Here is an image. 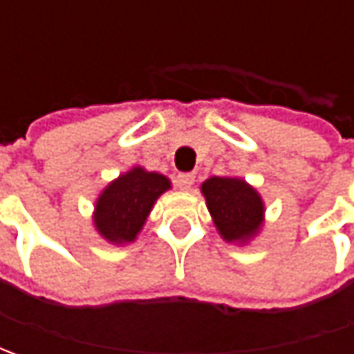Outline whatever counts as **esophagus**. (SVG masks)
Masks as SVG:
<instances>
[{
  "label": "esophagus",
  "instance_id": "1",
  "mask_svg": "<svg viewBox=\"0 0 354 354\" xmlns=\"http://www.w3.org/2000/svg\"><path fill=\"white\" fill-rule=\"evenodd\" d=\"M195 183V173H179L177 175V187L183 189V191H189Z\"/></svg>",
  "mask_w": 354,
  "mask_h": 354
}]
</instances>
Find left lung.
I'll use <instances>...</instances> for the list:
<instances>
[{
  "label": "left lung",
  "mask_w": 354,
  "mask_h": 354,
  "mask_svg": "<svg viewBox=\"0 0 354 354\" xmlns=\"http://www.w3.org/2000/svg\"><path fill=\"white\" fill-rule=\"evenodd\" d=\"M201 191L226 242H246L258 234L264 221V203L246 181L236 177H211Z\"/></svg>",
  "instance_id": "left-lung-1"
}]
</instances>
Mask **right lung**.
<instances>
[{"label": "right lung", "instance_id": "1", "mask_svg": "<svg viewBox=\"0 0 354 354\" xmlns=\"http://www.w3.org/2000/svg\"><path fill=\"white\" fill-rule=\"evenodd\" d=\"M171 187L165 175L133 167L108 185L96 201L94 225L112 244L133 242L159 195Z\"/></svg>", "mask_w": 354, "mask_h": 354}]
</instances>
